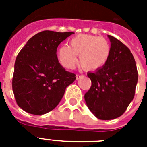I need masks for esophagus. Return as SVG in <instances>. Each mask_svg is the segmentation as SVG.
Wrapping results in <instances>:
<instances>
[{"mask_svg": "<svg viewBox=\"0 0 147 147\" xmlns=\"http://www.w3.org/2000/svg\"><path fill=\"white\" fill-rule=\"evenodd\" d=\"M84 77V76L83 75H76V80H80V79H81V78Z\"/></svg>", "mask_w": 147, "mask_h": 147, "instance_id": "1", "label": "esophagus"}]
</instances>
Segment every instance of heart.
<instances>
[{
    "instance_id": "heart-1",
    "label": "heart",
    "mask_w": 147,
    "mask_h": 147,
    "mask_svg": "<svg viewBox=\"0 0 147 147\" xmlns=\"http://www.w3.org/2000/svg\"><path fill=\"white\" fill-rule=\"evenodd\" d=\"M110 45L106 39L98 36L80 34L73 37L70 46L62 45L58 50V57L62 65L73 68L80 56L82 67L86 71H96L107 64L110 55Z\"/></svg>"
}]
</instances>
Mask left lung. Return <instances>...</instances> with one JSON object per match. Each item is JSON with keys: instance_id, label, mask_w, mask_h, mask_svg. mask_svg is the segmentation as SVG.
Returning a JSON list of instances; mask_svg holds the SVG:
<instances>
[{"instance_id": "left-lung-1", "label": "left lung", "mask_w": 147, "mask_h": 147, "mask_svg": "<svg viewBox=\"0 0 147 147\" xmlns=\"http://www.w3.org/2000/svg\"><path fill=\"white\" fill-rule=\"evenodd\" d=\"M110 55L107 64L88 73L91 87L85 94L87 106L101 120H111L125 112L135 96L137 67L130 50L121 41L107 35Z\"/></svg>"}]
</instances>
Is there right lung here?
<instances>
[{
    "label": "right lung",
    "instance_id": "right-lung-1",
    "mask_svg": "<svg viewBox=\"0 0 147 147\" xmlns=\"http://www.w3.org/2000/svg\"><path fill=\"white\" fill-rule=\"evenodd\" d=\"M73 32L43 31L28 40L15 63L12 90L17 104L28 113L43 115L54 110L65 89L76 80L57 55L58 45Z\"/></svg>",
    "mask_w": 147,
    "mask_h": 147
}]
</instances>
